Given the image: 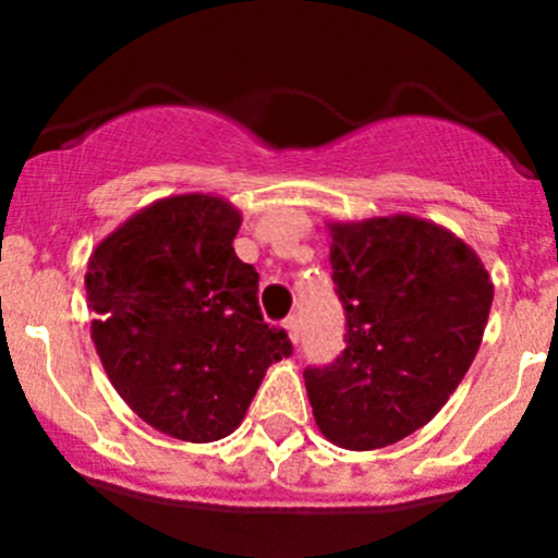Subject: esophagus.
Returning <instances> with one entry per match:
<instances>
[{"mask_svg": "<svg viewBox=\"0 0 558 558\" xmlns=\"http://www.w3.org/2000/svg\"><path fill=\"white\" fill-rule=\"evenodd\" d=\"M283 329H286V335H289V340L296 345V342H300V318H296V315L286 318Z\"/></svg>", "mask_w": 558, "mask_h": 558, "instance_id": "obj_1", "label": "esophagus"}]
</instances>
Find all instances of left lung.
Here are the masks:
<instances>
[{"mask_svg": "<svg viewBox=\"0 0 558 558\" xmlns=\"http://www.w3.org/2000/svg\"><path fill=\"white\" fill-rule=\"evenodd\" d=\"M345 351L305 369L320 435L348 451L393 446L429 424L470 369L494 283L451 229L410 213L329 221Z\"/></svg>", "mask_w": 558, "mask_h": 558, "instance_id": "8db88e82", "label": "left lung"}]
</instances>
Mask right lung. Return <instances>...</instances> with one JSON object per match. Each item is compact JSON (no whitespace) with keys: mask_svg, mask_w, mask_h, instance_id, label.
Listing matches in <instances>:
<instances>
[{"mask_svg":"<svg viewBox=\"0 0 558 558\" xmlns=\"http://www.w3.org/2000/svg\"><path fill=\"white\" fill-rule=\"evenodd\" d=\"M240 223L223 196H165L88 258L92 340L107 378L145 424L183 442L232 435L269 364L291 353L258 311V272L234 253Z\"/></svg>","mask_w":558,"mask_h":558,"instance_id":"1","label":"right lung"}]
</instances>
